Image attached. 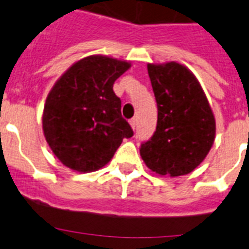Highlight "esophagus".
Segmentation results:
<instances>
[{
    "label": "esophagus",
    "instance_id": "1",
    "mask_svg": "<svg viewBox=\"0 0 249 249\" xmlns=\"http://www.w3.org/2000/svg\"><path fill=\"white\" fill-rule=\"evenodd\" d=\"M129 124H131L132 128L136 129V127H137V118H132V120H129Z\"/></svg>",
    "mask_w": 249,
    "mask_h": 249
}]
</instances>
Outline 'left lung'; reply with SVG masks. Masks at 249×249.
Segmentation results:
<instances>
[{"mask_svg": "<svg viewBox=\"0 0 249 249\" xmlns=\"http://www.w3.org/2000/svg\"><path fill=\"white\" fill-rule=\"evenodd\" d=\"M158 107L155 135L140 149L152 172L178 177L195 171L215 138V118L201 83L191 70L175 62L148 63Z\"/></svg>", "mask_w": 249, "mask_h": 249, "instance_id": "left-lung-1", "label": "left lung"}]
</instances>
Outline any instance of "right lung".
<instances>
[{
    "mask_svg": "<svg viewBox=\"0 0 249 249\" xmlns=\"http://www.w3.org/2000/svg\"><path fill=\"white\" fill-rule=\"evenodd\" d=\"M131 62L92 54L74 62L46 98L42 129L48 146L63 166L89 173L105 167L123 138L133 136L121 114L113 83Z\"/></svg>",
    "mask_w": 249,
    "mask_h": 249,
    "instance_id": "1",
    "label": "right lung"
}]
</instances>
